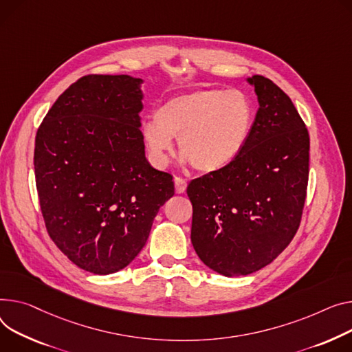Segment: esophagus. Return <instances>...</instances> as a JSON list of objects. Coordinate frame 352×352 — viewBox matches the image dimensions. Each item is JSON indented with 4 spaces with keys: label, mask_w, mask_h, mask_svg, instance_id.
<instances>
[{
    "label": "esophagus",
    "mask_w": 352,
    "mask_h": 352,
    "mask_svg": "<svg viewBox=\"0 0 352 352\" xmlns=\"http://www.w3.org/2000/svg\"><path fill=\"white\" fill-rule=\"evenodd\" d=\"M174 185H175V192L177 194H184L186 190V181L184 178L175 177L174 178Z\"/></svg>",
    "instance_id": "34e87169"
}]
</instances>
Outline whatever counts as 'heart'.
<instances>
[{
	"mask_svg": "<svg viewBox=\"0 0 352 352\" xmlns=\"http://www.w3.org/2000/svg\"><path fill=\"white\" fill-rule=\"evenodd\" d=\"M256 110L241 90L199 89L162 103L155 120L142 126V138L155 167H166L173 138L184 161L201 174H214L235 162L248 146Z\"/></svg>",
	"mask_w": 352,
	"mask_h": 352,
	"instance_id": "heart-1",
	"label": "heart"
}]
</instances>
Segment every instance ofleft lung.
<instances>
[{"label": "left lung", "instance_id": "left-lung-1", "mask_svg": "<svg viewBox=\"0 0 352 352\" xmlns=\"http://www.w3.org/2000/svg\"><path fill=\"white\" fill-rule=\"evenodd\" d=\"M246 148L219 173L190 182L191 242L214 272L246 276L272 263L294 238L309 181V131L286 93L265 76Z\"/></svg>", "mask_w": 352, "mask_h": 352}]
</instances>
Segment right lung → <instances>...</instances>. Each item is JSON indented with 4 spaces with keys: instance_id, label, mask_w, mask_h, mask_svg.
Listing matches in <instances>:
<instances>
[{
    "instance_id": "right-lung-1",
    "label": "right lung",
    "mask_w": 352,
    "mask_h": 352,
    "mask_svg": "<svg viewBox=\"0 0 352 352\" xmlns=\"http://www.w3.org/2000/svg\"><path fill=\"white\" fill-rule=\"evenodd\" d=\"M143 82L83 76L36 133L34 167L46 229L70 262L95 274L131 263L158 209L174 195L173 177L146 158Z\"/></svg>"
}]
</instances>
